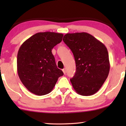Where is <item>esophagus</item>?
<instances>
[{"mask_svg":"<svg viewBox=\"0 0 126 126\" xmlns=\"http://www.w3.org/2000/svg\"><path fill=\"white\" fill-rule=\"evenodd\" d=\"M63 74L65 75V74H66V69H63Z\"/></svg>","mask_w":126,"mask_h":126,"instance_id":"esophagus-1","label":"esophagus"}]
</instances>
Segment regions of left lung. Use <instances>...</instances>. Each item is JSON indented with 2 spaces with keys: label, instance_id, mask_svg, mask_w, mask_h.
<instances>
[{
  "label": "left lung",
  "instance_id": "obj_1",
  "mask_svg": "<svg viewBox=\"0 0 126 126\" xmlns=\"http://www.w3.org/2000/svg\"><path fill=\"white\" fill-rule=\"evenodd\" d=\"M63 41L75 57L76 72L70 80L74 89L82 96L94 94L109 74L110 63L106 46L85 32L68 33Z\"/></svg>",
  "mask_w": 126,
  "mask_h": 126
}]
</instances>
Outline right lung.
Instances as JSON below:
<instances>
[{"label": "right lung", "mask_w": 126, "mask_h": 126, "mask_svg": "<svg viewBox=\"0 0 126 126\" xmlns=\"http://www.w3.org/2000/svg\"><path fill=\"white\" fill-rule=\"evenodd\" d=\"M63 34L38 32L24 42L17 56V71L20 81L30 92L42 96L54 88L63 76L57 68L51 49L62 41Z\"/></svg>", "instance_id": "right-lung-1"}]
</instances>
